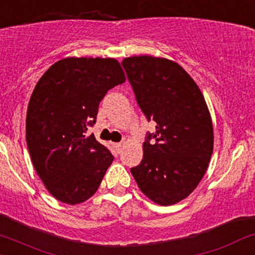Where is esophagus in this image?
<instances>
[{
    "mask_svg": "<svg viewBox=\"0 0 255 255\" xmlns=\"http://www.w3.org/2000/svg\"><path fill=\"white\" fill-rule=\"evenodd\" d=\"M114 148L116 149V151H117V152H120V151H121V149H122V144H121V143H116V144H114Z\"/></svg>",
    "mask_w": 255,
    "mask_h": 255,
    "instance_id": "34e87169",
    "label": "esophagus"
}]
</instances>
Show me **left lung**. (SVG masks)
<instances>
[{"label":"left lung","mask_w":255,"mask_h":255,"mask_svg":"<svg viewBox=\"0 0 255 255\" xmlns=\"http://www.w3.org/2000/svg\"><path fill=\"white\" fill-rule=\"evenodd\" d=\"M122 66L146 120L156 122L155 133H148L143 143V160L130 172L152 202L176 204L197 188L213 154V122L205 99L173 61L132 56Z\"/></svg>","instance_id":"obj_1"}]
</instances>
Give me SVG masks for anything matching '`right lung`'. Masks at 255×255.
<instances>
[{
    "label": "right lung",
    "mask_w": 255,
    "mask_h": 255,
    "mask_svg": "<svg viewBox=\"0 0 255 255\" xmlns=\"http://www.w3.org/2000/svg\"><path fill=\"white\" fill-rule=\"evenodd\" d=\"M125 82L115 58L68 57L52 64L35 85L26 112V145L40 179L60 202L89 199L114 161L87 130L106 93Z\"/></svg>",
    "instance_id": "right-lung-1"
}]
</instances>
